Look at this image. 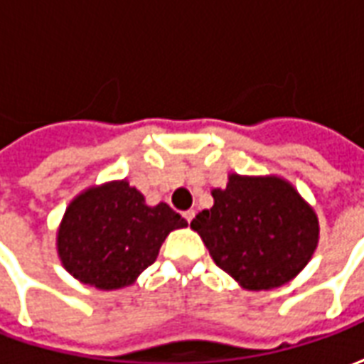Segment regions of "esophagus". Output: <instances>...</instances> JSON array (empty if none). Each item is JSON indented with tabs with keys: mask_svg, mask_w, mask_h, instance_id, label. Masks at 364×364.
<instances>
[{
	"mask_svg": "<svg viewBox=\"0 0 364 364\" xmlns=\"http://www.w3.org/2000/svg\"><path fill=\"white\" fill-rule=\"evenodd\" d=\"M183 216H185V220L189 222H193V218H195V210H187V213H183Z\"/></svg>",
	"mask_w": 364,
	"mask_h": 364,
	"instance_id": "1",
	"label": "esophagus"
}]
</instances>
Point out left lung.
<instances>
[{
    "label": "left lung",
    "instance_id": "obj_1",
    "mask_svg": "<svg viewBox=\"0 0 364 364\" xmlns=\"http://www.w3.org/2000/svg\"><path fill=\"white\" fill-rule=\"evenodd\" d=\"M214 206L191 228L214 263L252 290H269L296 277L318 245V218L290 183L279 177L230 175L214 189Z\"/></svg>",
    "mask_w": 364,
    "mask_h": 364
}]
</instances>
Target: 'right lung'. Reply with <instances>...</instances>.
I'll return each instance as SVG.
<instances>
[{"label": "right lung", "mask_w": 364, "mask_h": 364, "mask_svg": "<svg viewBox=\"0 0 364 364\" xmlns=\"http://www.w3.org/2000/svg\"><path fill=\"white\" fill-rule=\"evenodd\" d=\"M185 226L166 203L148 206L127 181L107 183L70 203L58 230V255L83 284L122 289L156 261L167 234Z\"/></svg>", "instance_id": "1"}]
</instances>
